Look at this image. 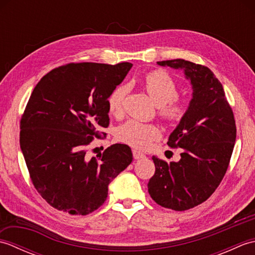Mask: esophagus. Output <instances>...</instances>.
<instances>
[{"instance_id":"1","label":"esophagus","mask_w":255,"mask_h":255,"mask_svg":"<svg viewBox=\"0 0 255 255\" xmlns=\"http://www.w3.org/2000/svg\"><path fill=\"white\" fill-rule=\"evenodd\" d=\"M132 155H133V158L136 159V160L145 158V155H144L142 152H140V151H137V150H133V151H132Z\"/></svg>"}]
</instances>
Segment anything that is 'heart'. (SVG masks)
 Returning <instances> with one entry per match:
<instances>
[{
    "label": "heart",
    "mask_w": 255,
    "mask_h": 255,
    "mask_svg": "<svg viewBox=\"0 0 255 255\" xmlns=\"http://www.w3.org/2000/svg\"><path fill=\"white\" fill-rule=\"evenodd\" d=\"M144 88L156 104L159 105L160 115L167 121H180L186 115L188 102L176 97L178 85L171 75L163 70H155L148 73L143 80ZM129 92L126 84L114 89L107 97L108 111L114 116H121L124 112L125 100ZM161 137V129L154 124H145L139 121H128L117 130L119 141L127 143L137 149H147L154 140Z\"/></svg>",
    "instance_id": "b5f03b06"
}]
</instances>
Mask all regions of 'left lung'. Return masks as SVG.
Returning a JSON list of instances; mask_svg holds the SVG:
<instances>
[{"mask_svg": "<svg viewBox=\"0 0 255 255\" xmlns=\"http://www.w3.org/2000/svg\"><path fill=\"white\" fill-rule=\"evenodd\" d=\"M158 64L183 70L193 99L167 141L171 148L183 149L181 160L167 163L152 156L155 172L148 191L162 207L183 211L204 203L219 186L234 151L236 121L223 84L210 69L183 59Z\"/></svg>", "mask_w": 255, "mask_h": 255, "instance_id": "1", "label": "left lung"}]
</instances>
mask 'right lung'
<instances>
[{
  "label": "right lung",
  "mask_w": 255,
  "mask_h": 255,
  "mask_svg": "<svg viewBox=\"0 0 255 255\" xmlns=\"http://www.w3.org/2000/svg\"><path fill=\"white\" fill-rule=\"evenodd\" d=\"M132 64L68 63L35 86L20 119L19 143L31 182L53 208L89 215L104 204L108 185L131 163V149L116 143L99 158L86 148L110 125L107 97Z\"/></svg>",
  "instance_id": "1"
}]
</instances>
